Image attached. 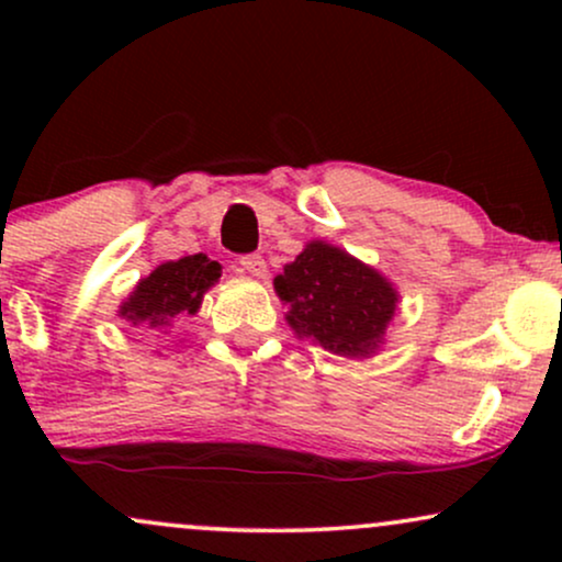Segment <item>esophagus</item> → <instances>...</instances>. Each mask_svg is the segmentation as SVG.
I'll use <instances>...</instances> for the list:
<instances>
[{
  "label": "esophagus",
  "instance_id": "esophagus-1",
  "mask_svg": "<svg viewBox=\"0 0 562 562\" xmlns=\"http://www.w3.org/2000/svg\"><path fill=\"white\" fill-rule=\"evenodd\" d=\"M240 267L245 269V272L254 274V277L267 274V261H263V256H259V254H245V256H240Z\"/></svg>",
  "mask_w": 562,
  "mask_h": 562
}]
</instances>
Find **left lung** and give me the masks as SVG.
Masks as SVG:
<instances>
[{
    "label": "left lung",
    "mask_w": 562,
    "mask_h": 562,
    "mask_svg": "<svg viewBox=\"0 0 562 562\" xmlns=\"http://www.w3.org/2000/svg\"><path fill=\"white\" fill-rule=\"evenodd\" d=\"M274 290L290 306L295 333L344 357L372 353L396 312V290L375 269L327 243H308L274 277Z\"/></svg>",
    "instance_id": "left-lung-1"
}]
</instances>
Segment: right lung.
Returning a JSON list of instances; mask_svg holds the SVG:
<instances>
[{
    "instance_id": "obj_1",
    "label": "right lung",
    "mask_w": 562,
    "mask_h": 562,
    "mask_svg": "<svg viewBox=\"0 0 562 562\" xmlns=\"http://www.w3.org/2000/svg\"><path fill=\"white\" fill-rule=\"evenodd\" d=\"M218 277L222 267L203 254L160 263L156 272L134 288L132 299L121 306V317L147 327H164L177 317H190Z\"/></svg>"
}]
</instances>
